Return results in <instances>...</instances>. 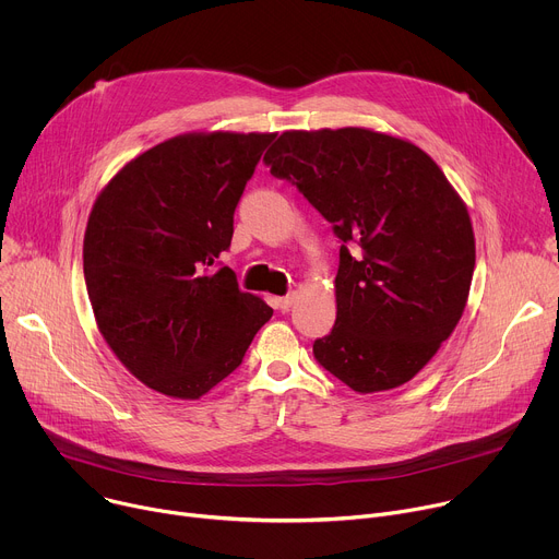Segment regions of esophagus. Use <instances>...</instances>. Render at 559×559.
<instances>
[{
	"mask_svg": "<svg viewBox=\"0 0 559 559\" xmlns=\"http://www.w3.org/2000/svg\"><path fill=\"white\" fill-rule=\"evenodd\" d=\"M294 300H296V294L292 292V294H287V296H278V298H274V305H276V309L287 311V309L294 305Z\"/></svg>",
	"mask_w": 559,
	"mask_h": 559,
	"instance_id": "obj_1",
	"label": "esophagus"
}]
</instances>
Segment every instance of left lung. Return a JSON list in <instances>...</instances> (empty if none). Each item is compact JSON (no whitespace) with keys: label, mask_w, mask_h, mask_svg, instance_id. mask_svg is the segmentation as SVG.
<instances>
[{"label":"left lung","mask_w":559,"mask_h":559,"mask_svg":"<svg viewBox=\"0 0 559 559\" xmlns=\"http://www.w3.org/2000/svg\"><path fill=\"white\" fill-rule=\"evenodd\" d=\"M263 162L341 241L338 313L316 362L360 393L412 380L455 330L475 267L468 212L442 170L362 128L283 132Z\"/></svg>","instance_id":"1"}]
</instances>
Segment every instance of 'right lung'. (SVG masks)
<instances>
[{"instance_id": "obj_1", "label": "right lung", "mask_w": 559, "mask_h": 559, "mask_svg": "<svg viewBox=\"0 0 559 559\" xmlns=\"http://www.w3.org/2000/svg\"><path fill=\"white\" fill-rule=\"evenodd\" d=\"M274 136L214 132L158 143L91 212L84 276L99 332L154 391L197 401L243 362L272 318L218 257Z\"/></svg>"}]
</instances>
